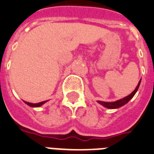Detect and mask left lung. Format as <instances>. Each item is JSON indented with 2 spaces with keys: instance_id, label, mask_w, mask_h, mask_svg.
I'll list each match as a JSON object with an SVG mask.
<instances>
[{
  "instance_id": "obj_1",
  "label": "left lung",
  "mask_w": 154,
  "mask_h": 154,
  "mask_svg": "<svg viewBox=\"0 0 154 154\" xmlns=\"http://www.w3.org/2000/svg\"><path fill=\"white\" fill-rule=\"evenodd\" d=\"M140 81L138 83V85L136 87L135 90L131 94H129L128 96H127L125 98H122L120 100H118V101H116V102H112V103H106V102H102V101H98V103H100L101 105H103V106H105L106 108H109V109H115V108H119L122 106L125 105L126 103H128L129 101L131 100L132 98H133V96L135 95V94L137 93V91L138 90V88L140 86Z\"/></svg>"
}]
</instances>
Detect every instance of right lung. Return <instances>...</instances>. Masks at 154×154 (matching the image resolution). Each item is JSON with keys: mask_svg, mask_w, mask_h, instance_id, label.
Wrapping results in <instances>:
<instances>
[{"mask_svg": "<svg viewBox=\"0 0 154 154\" xmlns=\"http://www.w3.org/2000/svg\"><path fill=\"white\" fill-rule=\"evenodd\" d=\"M47 101H43V102H41V103H27V102H25L27 105H29L30 106H33V107H37V106H40L43 104V103H45Z\"/></svg>", "mask_w": 154, "mask_h": 154, "instance_id": "1", "label": "right lung"}]
</instances>
